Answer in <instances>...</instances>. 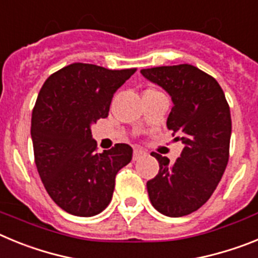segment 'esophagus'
Here are the masks:
<instances>
[{
  "label": "esophagus",
  "instance_id": "1",
  "mask_svg": "<svg viewBox=\"0 0 258 258\" xmlns=\"http://www.w3.org/2000/svg\"><path fill=\"white\" fill-rule=\"evenodd\" d=\"M143 156H146V152L143 151L142 149H138V147H137V149H134V152H133V160L134 161L138 160V159H141V157H143Z\"/></svg>",
  "mask_w": 258,
  "mask_h": 258
}]
</instances>
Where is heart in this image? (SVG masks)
<instances>
[{"instance_id":"1","label":"heart","mask_w":258,"mask_h":258,"mask_svg":"<svg viewBox=\"0 0 258 258\" xmlns=\"http://www.w3.org/2000/svg\"><path fill=\"white\" fill-rule=\"evenodd\" d=\"M147 92H154V90H152V89H151V90H147Z\"/></svg>"}]
</instances>
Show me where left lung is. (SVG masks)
<instances>
[{
    "mask_svg": "<svg viewBox=\"0 0 258 258\" xmlns=\"http://www.w3.org/2000/svg\"><path fill=\"white\" fill-rule=\"evenodd\" d=\"M141 74L172 97L166 126L184 145L173 164L152 152L160 169L147 182L150 200L165 216H187L212 197L229 163V103L216 79L191 64L145 68Z\"/></svg>",
    "mask_w": 258,
    "mask_h": 258,
    "instance_id": "1",
    "label": "left lung"
}]
</instances>
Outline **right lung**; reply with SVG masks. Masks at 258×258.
Returning <instances> with one entry per match:
<instances>
[{
    "instance_id": "right-lung-1",
    "label": "right lung",
    "mask_w": 258,
    "mask_h": 258,
    "mask_svg": "<svg viewBox=\"0 0 258 258\" xmlns=\"http://www.w3.org/2000/svg\"><path fill=\"white\" fill-rule=\"evenodd\" d=\"M136 71L72 63L38 93L31 121L36 166L50 198L74 216L101 213L112 199L116 174L131 163L133 149L125 143L98 154L90 125L108 116L113 94Z\"/></svg>"
}]
</instances>
